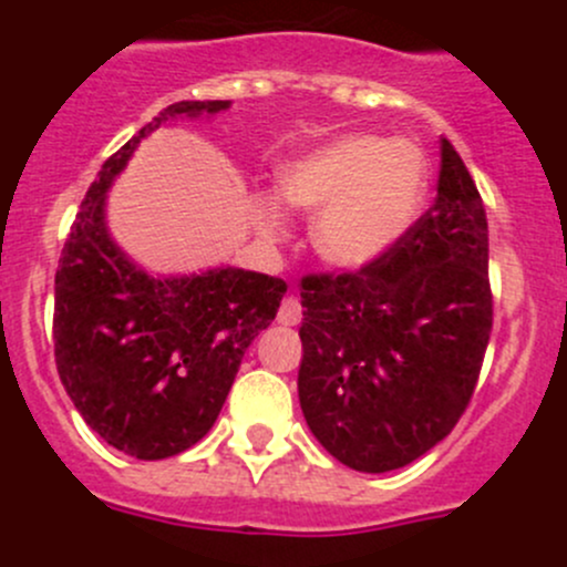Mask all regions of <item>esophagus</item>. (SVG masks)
<instances>
[{"label": "esophagus", "mask_w": 567, "mask_h": 567, "mask_svg": "<svg viewBox=\"0 0 567 567\" xmlns=\"http://www.w3.org/2000/svg\"><path fill=\"white\" fill-rule=\"evenodd\" d=\"M277 320H279V323H285V326L299 323V320H301V301L296 299V296H285L282 307H279Z\"/></svg>", "instance_id": "1"}]
</instances>
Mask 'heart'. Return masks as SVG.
<instances>
[{"label":"heart","mask_w":567,"mask_h":567,"mask_svg":"<svg viewBox=\"0 0 567 567\" xmlns=\"http://www.w3.org/2000/svg\"><path fill=\"white\" fill-rule=\"evenodd\" d=\"M279 194L301 210H320L312 225L318 255L340 268L381 260L420 219L427 197V164L409 142L342 136L296 158ZM277 230V216H266Z\"/></svg>","instance_id":"b5f03b06"}]
</instances>
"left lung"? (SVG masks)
<instances>
[{
  "mask_svg": "<svg viewBox=\"0 0 567 567\" xmlns=\"http://www.w3.org/2000/svg\"><path fill=\"white\" fill-rule=\"evenodd\" d=\"M299 400L316 439L357 472L436 447L466 411L494 326L485 205L442 136L431 208L381 260L301 277Z\"/></svg>",
  "mask_w": 567,
  "mask_h": 567,
  "instance_id": "left-lung-1",
  "label": "left lung"
}]
</instances>
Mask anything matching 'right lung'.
Returning a JSON list of instances; mask_svg holds the SVG:
<instances>
[{"label": "right lung", "instance_id": "obj_1", "mask_svg": "<svg viewBox=\"0 0 567 567\" xmlns=\"http://www.w3.org/2000/svg\"><path fill=\"white\" fill-rule=\"evenodd\" d=\"M230 101H181L106 158L87 188L54 277V359L90 427L125 455L162 461L214 427L249 342L277 318L288 285L244 268L156 279L109 238L106 188L140 140L175 114Z\"/></svg>", "mask_w": 567, "mask_h": 567}]
</instances>
